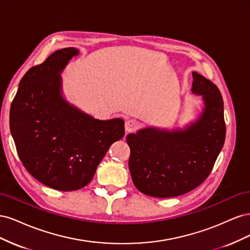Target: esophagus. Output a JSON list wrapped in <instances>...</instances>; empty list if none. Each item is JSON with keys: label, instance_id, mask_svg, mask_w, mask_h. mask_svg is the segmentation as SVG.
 I'll return each instance as SVG.
<instances>
[{"label": "esophagus", "instance_id": "34e87169", "mask_svg": "<svg viewBox=\"0 0 250 250\" xmlns=\"http://www.w3.org/2000/svg\"><path fill=\"white\" fill-rule=\"evenodd\" d=\"M139 123L135 120H127L125 122V130L127 132H133L138 129Z\"/></svg>", "mask_w": 250, "mask_h": 250}]
</instances>
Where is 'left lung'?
<instances>
[{
  "mask_svg": "<svg viewBox=\"0 0 250 250\" xmlns=\"http://www.w3.org/2000/svg\"><path fill=\"white\" fill-rule=\"evenodd\" d=\"M192 93L202 97L203 110L184 129L143 128L129 133V171L134 186L148 196L170 198L186 194L208 178L225 141L220 90L193 72Z\"/></svg>",
  "mask_w": 250,
  "mask_h": 250,
  "instance_id": "obj_1",
  "label": "left lung"
}]
</instances>
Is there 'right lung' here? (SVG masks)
<instances>
[{
  "mask_svg": "<svg viewBox=\"0 0 250 250\" xmlns=\"http://www.w3.org/2000/svg\"><path fill=\"white\" fill-rule=\"evenodd\" d=\"M78 54L64 48L31 67L10 108V131L24 167L63 192L85 187L111 144L125 134L122 119H95L64 99L60 73Z\"/></svg>",
  "mask_w": 250,
  "mask_h": 250,
  "instance_id": "add662e5",
  "label": "right lung"
}]
</instances>
